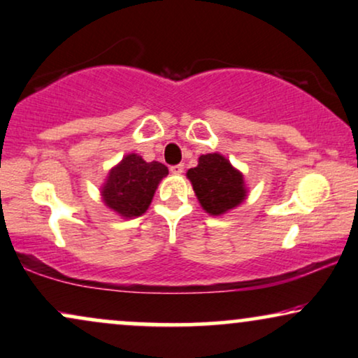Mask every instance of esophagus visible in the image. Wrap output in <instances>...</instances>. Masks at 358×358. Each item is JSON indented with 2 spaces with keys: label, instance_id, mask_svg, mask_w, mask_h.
I'll return each instance as SVG.
<instances>
[{
  "label": "esophagus",
  "instance_id": "esophagus-1",
  "mask_svg": "<svg viewBox=\"0 0 358 358\" xmlns=\"http://www.w3.org/2000/svg\"><path fill=\"white\" fill-rule=\"evenodd\" d=\"M183 169L185 166L182 165V164H178V165H173V166H170V171L173 175H182L183 173Z\"/></svg>",
  "mask_w": 358,
  "mask_h": 358
}]
</instances>
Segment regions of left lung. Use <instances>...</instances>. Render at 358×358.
<instances>
[{"label": "left lung", "mask_w": 358, "mask_h": 358, "mask_svg": "<svg viewBox=\"0 0 358 358\" xmlns=\"http://www.w3.org/2000/svg\"><path fill=\"white\" fill-rule=\"evenodd\" d=\"M187 178L201 208L211 216L232 211L249 193L244 173L217 152L199 157L198 165L187 171Z\"/></svg>", "instance_id": "obj_1"}]
</instances>
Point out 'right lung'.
I'll return each instance as SVG.
<instances>
[{
	"label": "right lung",
	"mask_w": 358,
	"mask_h": 358,
	"mask_svg": "<svg viewBox=\"0 0 358 358\" xmlns=\"http://www.w3.org/2000/svg\"><path fill=\"white\" fill-rule=\"evenodd\" d=\"M169 169L160 162H145L141 155L127 154L108 171L99 188L104 206L122 219H134L149 209L155 189Z\"/></svg>",
	"instance_id": "obj_1"
}]
</instances>
